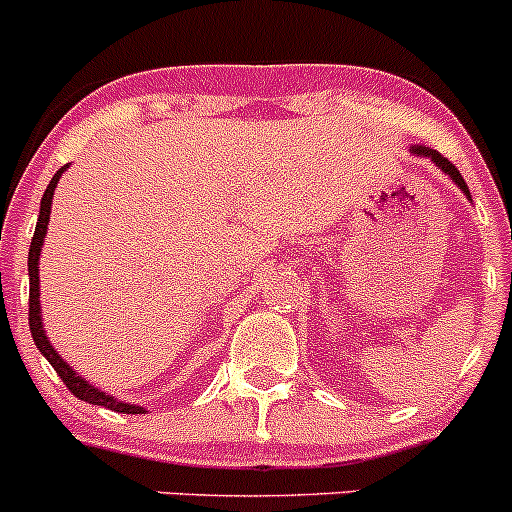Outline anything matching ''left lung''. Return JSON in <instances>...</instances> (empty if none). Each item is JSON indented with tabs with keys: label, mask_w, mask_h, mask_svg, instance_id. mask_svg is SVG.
Returning <instances> with one entry per match:
<instances>
[{
	"label": "left lung",
	"mask_w": 512,
	"mask_h": 512,
	"mask_svg": "<svg viewBox=\"0 0 512 512\" xmlns=\"http://www.w3.org/2000/svg\"><path fill=\"white\" fill-rule=\"evenodd\" d=\"M413 152H415V155H418V157H430V160H433L435 165H438L440 170L445 172V175H450V177H453V182H455V185L460 187V190L465 192V197H470V190H468V185H465L463 175H460V172H458V167H455L453 162H450V160H445V157L440 155V152H435V150H428V147H413Z\"/></svg>",
	"instance_id": "1"
}]
</instances>
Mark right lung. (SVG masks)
Returning <instances> with one entry per match:
<instances>
[{
    "instance_id": "1",
    "label": "right lung",
    "mask_w": 512,
    "mask_h": 512,
    "mask_svg": "<svg viewBox=\"0 0 512 512\" xmlns=\"http://www.w3.org/2000/svg\"><path fill=\"white\" fill-rule=\"evenodd\" d=\"M64 170H67V165H64L62 170H57V175L52 177L49 187H47V190H44L42 207H39L37 230H34L32 245H29V260H27V267H29V330H32L34 345H37L39 352H42V355L47 357L49 365H52L54 370H57V375L62 377V382L69 388V393L77 395V398L84 400V403L102 405V408L114 410V413L140 415V413H145V408H140V405H130V403H119L117 398H112V395L102 393V390H97V388H94V385H89V382L84 380V377H79L77 372H74L72 367H69L67 362H64L62 357L57 355V350H54V347H52V342H49L47 335H44L42 312H39V267L37 265H39V252H42L44 235H47L49 210H52L54 187H57L59 177H62Z\"/></svg>"
}]
</instances>
